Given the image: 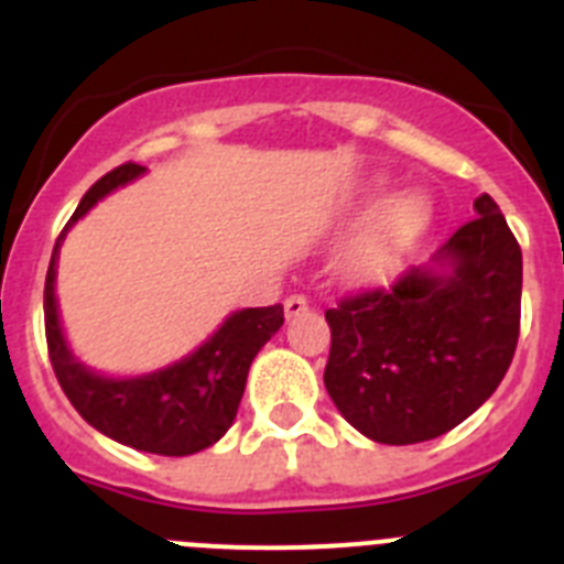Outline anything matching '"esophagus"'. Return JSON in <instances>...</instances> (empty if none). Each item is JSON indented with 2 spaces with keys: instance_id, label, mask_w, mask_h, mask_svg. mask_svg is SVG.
<instances>
[{
  "instance_id": "esophagus-1",
  "label": "esophagus",
  "mask_w": 564,
  "mask_h": 564,
  "mask_svg": "<svg viewBox=\"0 0 564 564\" xmlns=\"http://www.w3.org/2000/svg\"><path fill=\"white\" fill-rule=\"evenodd\" d=\"M305 311H307V296H302V293H291V296L285 299V316L288 318L302 316Z\"/></svg>"
}]
</instances>
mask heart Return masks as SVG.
<instances>
[{
  "mask_svg": "<svg viewBox=\"0 0 564 564\" xmlns=\"http://www.w3.org/2000/svg\"><path fill=\"white\" fill-rule=\"evenodd\" d=\"M430 217V200L417 192H403L383 200L344 251V273L358 282L387 276L426 231Z\"/></svg>",
  "mask_w": 564,
  "mask_h": 564,
  "instance_id": "1",
  "label": "heart"
}]
</instances>
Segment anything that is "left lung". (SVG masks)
I'll return each mask as SVG.
<instances>
[{"instance_id": "1", "label": "left lung", "mask_w": 564, "mask_h": 564, "mask_svg": "<svg viewBox=\"0 0 564 564\" xmlns=\"http://www.w3.org/2000/svg\"><path fill=\"white\" fill-rule=\"evenodd\" d=\"M432 265L387 291L344 296L325 313V387L347 423L376 443L446 435L491 398L520 338L522 251L480 194Z\"/></svg>"}]
</instances>
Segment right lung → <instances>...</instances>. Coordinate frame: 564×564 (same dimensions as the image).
Segmentation results:
<instances>
[{
	"mask_svg": "<svg viewBox=\"0 0 564 564\" xmlns=\"http://www.w3.org/2000/svg\"><path fill=\"white\" fill-rule=\"evenodd\" d=\"M143 174L138 163H123L93 183L58 234L44 279V333L53 372L78 415L112 441L152 455L183 457L220 441L237 417L251 361L282 327V305L248 307L223 322L203 347L166 370L138 378H107L87 370L64 341L56 307V257L62 239L101 197Z\"/></svg>",
	"mask_w": 564,
	"mask_h": 564,
	"instance_id": "add662e5",
	"label": "right lung"
}]
</instances>
